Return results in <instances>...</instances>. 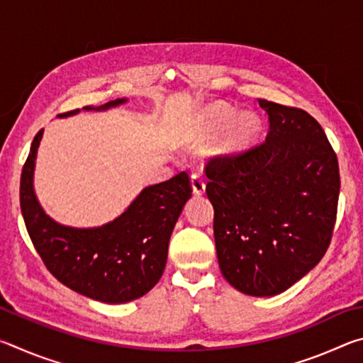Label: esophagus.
Segmentation results:
<instances>
[{
  "mask_svg": "<svg viewBox=\"0 0 363 363\" xmlns=\"http://www.w3.org/2000/svg\"><path fill=\"white\" fill-rule=\"evenodd\" d=\"M190 182H192V189H194V194L195 195H201L205 194V179L203 176H201L200 173H194L192 177H190Z\"/></svg>",
  "mask_w": 363,
  "mask_h": 363,
  "instance_id": "1",
  "label": "esophagus"
}]
</instances>
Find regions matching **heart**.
<instances>
[{
  "instance_id": "b5f03b06",
  "label": "heart",
  "mask_w": 363,
  "mask_h": 363,
  "mask_svg": "<svg viewBox=\"0 0 363 363\" xmlns=\"http://www.w3.org/2000/svg\"><path fill=\"white\" fill-rule=\"evenodd\" d=\"M237 112L227 106H216L208 108L201 116L200 133L205 136L219 134L224 130L225 133V145L232 150L245 149L257 138L261 131V121L255 113L245 112L238 115Z\"/></svg>"
}]
</instances>
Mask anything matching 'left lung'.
I'll use <instances>...</instances> for the list:
<instances>
[{"label":"left lung","mask_w":363,"mask_h":363,"mask_svg":"<svg viewBox=\"0 0 363 363\" xmlns=\"http://www.w3.org/2000/svg\"><path fill=\"white\" fill-rule=\"evenodd\" d=\"M262 144L206 164L214 242L224 279L250 296H275L314 269L333 233L340 168L315 118L257 99Z\"/></svg>","instance_id":"obj_1"}]
</instances>
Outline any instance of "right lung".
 I'll list each match as a JSON object with an SVG mask.
<instances>
[{
  "label": "right lung",
  "instance_id": "1",
  "mask_svg": "<svg viewBox=\"0 0 363 363\" xmlns=\"http://www.w3.org/2000/svg\"><path fill=\"white\" fill-rule=\"evenodd\" d=\"M128 99L99 107L107 110ZM72 110L59 116H70ZM43 130L36 134L21 176V210L28 235L45 266L60 284L83 296L107 304L130 303L149 293L163 275L168 243L177 218L192 196L186 171L169 181L143 189L118 218L99 227L59 224L43 210L33 189L36 153Z\"/></svg>",
  "mask_w": 363,
  "mask_h": 363
}]
</instances>
